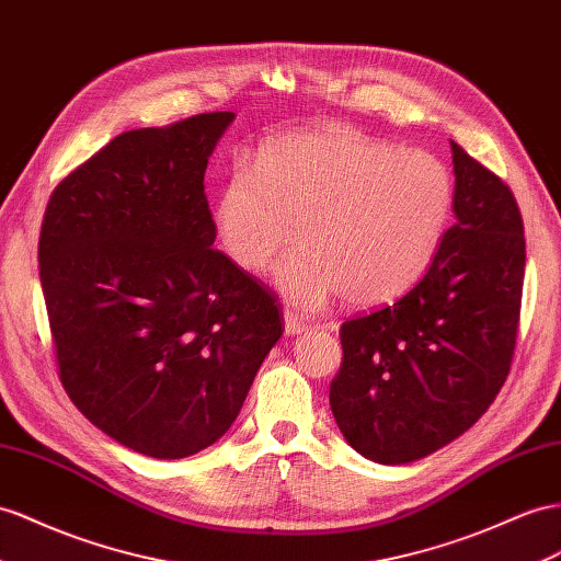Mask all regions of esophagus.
I'll return each mask as SVG.
<instances>
[{"label":"esophagus","mask_w":561,"mask_h":561,"mask_svg":"<svg viewBox=\"0 0 561 561\" xmlns=\"http://www.w3.org/2000/svg\"><path fill=\"white\" fill-rule=\"evenodd\" d=\"M284 332H286V336H298V334H304V332H308V322L300 320L296 312H291V310H284Z\"/></svg>","instance_id":"obj_1"}]
</instances>
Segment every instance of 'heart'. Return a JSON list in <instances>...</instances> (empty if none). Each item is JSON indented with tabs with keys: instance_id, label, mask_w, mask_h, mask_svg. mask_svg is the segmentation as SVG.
<instances>
[{
	"instance_id": "1",
	"label": "heart",
	"mask_w": 561,
	"mask_h": 561,
	"mask_svg": "<svg viewBox=\"0 0 561 561\" xmlns=\"http://www.w3.org/2000/svg\"><path fill=\"white\" fill-rule=\"evenodd\" d=\"M453 210V178L440 158L398 151L351 127L291 133L267 141L255 165L237 163L215 204L229 261L275 270L277 289L300 308L339 294L353 308L400 298L434 263Z\"/></svg>"
}]
</instances>
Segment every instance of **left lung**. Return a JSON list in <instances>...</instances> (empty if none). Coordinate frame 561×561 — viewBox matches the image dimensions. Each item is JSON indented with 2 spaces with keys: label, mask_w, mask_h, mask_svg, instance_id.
<instances>
[{
  "label": "left lung",
  "mask_w": 561,
  "mask_h": 561,
  "mask_svg": "<svg viewBox=\"0 0 561 561\" xmlns=\"http://www.w3.org/2000/svg\"><path fill=\"white\" fill-rule=\"evenodd\" d=\"M455 225L426 275L393 306L343 322L329 405L351 448L408 465L479 422L510 375L526 241L519 206L450 141Z\"/></svg>",
  "instance_id": "1"
}]
</instances>
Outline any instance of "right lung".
Here are the masks:
<instances>
[{"label": "right lung", "mask_w": 561, "mask_h": 561, "mask_svg": "<svg viewBox=\"0 0 561 561\" xmlns=\"http://www.w3.org/2000/svg\"><path fill=\"white\" fill-rule=\"evenodd\" d=\"M234 113L123 133L56 186L39 282L76 408L125 448L182 459L227 434L282 336L275 296L213 249L208 158Z\"/></svg>", "instance_id": "add662e5"}]
</instances>
